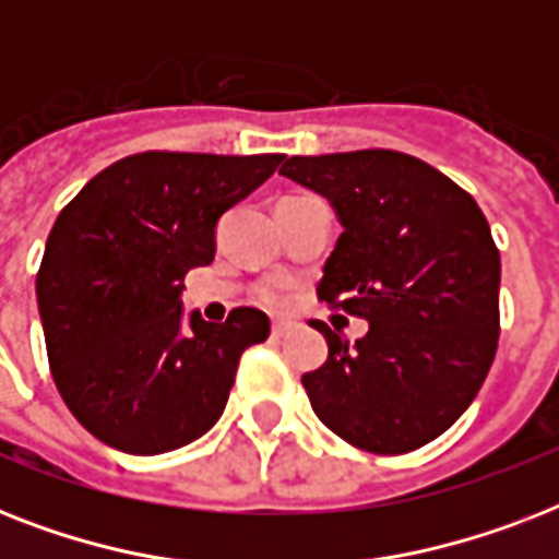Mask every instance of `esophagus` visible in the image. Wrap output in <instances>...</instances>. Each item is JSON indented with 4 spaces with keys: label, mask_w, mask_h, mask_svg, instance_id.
Wrapping results in <instances>:
<instances>
[{
    "label": "esophagus",
    "mask_w": 559,
    "mask_h": 559,
    "mask_svg": "<svg viewBox=\"0 0 559 559\" xmlns=\"http://www.w3.org/2000/svg\"><path fill=\"white\" fill-rule=\"evenodd\" d=\"M289 333V324L287 322H272V336H287Z\"/></svg>",
    "instance_id": "esophagus-1"
}]
</instances>
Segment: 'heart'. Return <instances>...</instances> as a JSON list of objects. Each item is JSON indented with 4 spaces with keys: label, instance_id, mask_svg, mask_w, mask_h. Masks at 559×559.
Masks as SVG:
<instances>
[{
    "label": "heart",
    "instance_id": "1",
    "mask_svg": "<svg viewBox=\"0 0 559 559\" xmlns=\"http://www.w3.org/2000/svg\"><path fill=\"white\" fill-rule=\"evenodd\" d=\"M254 301L263 307H270V310H281V307L287 305L289 296H287V287L278 284V281H263L254 287Z\"/></svg>",
    "mask_w": 559,
    "mask_h": 559
}]
</instances>
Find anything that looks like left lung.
<instances>
[{"mask_svg": "<svg viewBox=\"0 0 559 559\" xmlns=\"http://www.w3.org/2000/svg\"><path fill=\"white\" fill-rule=\"evenodd\" d=\"M281 174L324 193L345 231L319 296L368 319L301 377L310 406L342 441L403 455L443 435L476 400L499 348L502 261L464 188L397 151L293 156Z\"/></svg>", "mask_w": 559, "mask_h": 559, "instance_id": "left-lung-1", "label": "left lung"}]
</instances>
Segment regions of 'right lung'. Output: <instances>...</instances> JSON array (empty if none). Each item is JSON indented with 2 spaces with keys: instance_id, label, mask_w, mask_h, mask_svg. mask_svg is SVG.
Instances as JSON below:
<instances>
[{
  "instance_id": "add662e5",
  "label": "right lung",
  "mask_w": 559,
  "mask_h": 559,
  "mask_svg": "<svg viewBox=\"0 0 559 559\" xmlns=\"http://www.w3.org/2000/svg\"><path fill=\"white\" fill-rule=\"evenodd\" d=\"M284 156L147 151L92 177L51 226L37 272L48 368L78 424L130 455L205 435L226 408L249 345L270 319H182L191 266L214 261V228Z\"/></svg>"
}]
</instances>
